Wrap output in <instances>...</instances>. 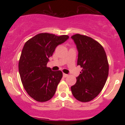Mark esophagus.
Wrapping results in <instances>:
<instances>
[{
	"label": "esophagus",
	"mask_w": 125,
	"mask_h": 125,
	"mask_svg": "<svg viewBox=\"0 0 125 125\" xmlns=\"http://www.w3.org/2000/svg\"><path fill=\"white\" fill-rule=\"evenodd\" d=\"M68 76V74H65V73H63V77H64V78H66V77H67Z\"/></svg>",
	"instance_id": "34e87169"
}]
</instances>
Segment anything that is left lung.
Here are the masks:
<instances>
[{
    "instance_id": "left-lung-1",
    "label": "left lung",
    "mask_w": 125,
    "mask_h": 125,
    "mask_svg": "<svg viewBox=\"0 0 125 125\" xmlns=\"http://www.w3.org/2000/svg\"><path fill=\"white\" fill-rule=\"evenodd\" d=\"M71 38L78 51L77 64L82 70L71 89L76 100L88 102L100 94L105 84L109 72L108 59L103 46L91 37L76 34Z\"/></svg>"
}]
</instances>
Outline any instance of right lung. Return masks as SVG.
I'll return each instance as SVG.
<instances>
[{"label": "right lung", "mask_w": 125, "mask_h": 125, "mask_svg": "<svg viewBox=\"0 0 125 125\" xmlns=\"http://www.w3.org/2000/svg\"><path fill=\"white\" fill-rule=\"evenodd\" d=\"M68 39L67 35L41 33L25 43L19 62V71L24 89L36 101L45 102L54 95L62 73L53 71L47 68V63L56 47Z\"/></svg>", "instance_id": "add662e5"}]
</instances>
